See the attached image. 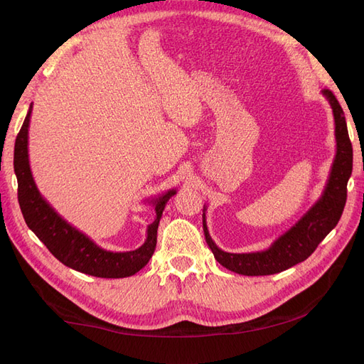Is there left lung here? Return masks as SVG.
Masks as SVG:
<instances>
[{"instance_id":"obj_1","label":"left lung","mask_w":364,"mask_h":364,"mask_svg":"<svg viewBox=\"0 0 364 364\" xmlns=\"http://www.w3.org/2000/svg\"><path fill=\"white\" fill-rule=\"evenodd\" d=\"M322 94L333 109L337 151L321 199L308 209L299 222L293 225L278 240H274L273 245L266 250L229 253L220 249L209 235L205 218L206 208L203 206L205 240L209 249L213 250L214 258L228 270L246 274V277H264V274H274L287 270L310 257L318 243L338 223L346 203V186L352 173V144L348 135L343 109L337 102L336 95L329 90H323Z\"/></svg>"}]
</instances>
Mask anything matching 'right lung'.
I'll list each match as a JSON object with an SVG mask.
<instances>
[{"instance_id":"add662e5","label":"right lung","mask_w":364,"mask_h":364,"mask_svg":"<svg viewBox=\"0 0 364 364\" xmlns=\"http://www.w3.org/2000/svg\"><path fill=\"white\" fill-rule=\"evenodd\" d=\"M33 105L21 127L15 142L14 168L18 179V202L27 226L36 234L47 249L67 267L97 278H127L139 272L151 258L156 247L159 220L167 202L176 190L164 193L149 200L156 211L155 222L147 228L144 245L129 252H111L94 241L62 218L42 194L33 179L28 162V126Z\"/></svg>"}]
</instances>
